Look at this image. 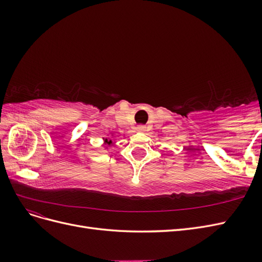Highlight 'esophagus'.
<instances>
[{"label":"esophagus","mask_w":262,"mask_h":262,"mask_svg":"<svg viewBox=\"0 0 262 262\" xmlns=\"http://www.w3.org/2000/svg\"><path fill=\"white\" fill-rule=\"evenodd\" d=\"M137 130H138L139 132H144V131H146V126H145V125H138Z\"/></svg>","instance_id":"1"}]
</instances>
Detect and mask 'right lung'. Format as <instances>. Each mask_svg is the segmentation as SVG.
Segmentation results:
<instances>
[{"label":"right lung","instance_id":"obj_1","mask_svg":"<svg viewBox=\"0 0 262 262\" xmlns=\"http://www.w3.org/2000/svg\"><path fill=\"white\" fill-rule=\"evenodd\" d=\"M102 140H104V144H105V145H112V144H113V140H110L109 138H107V139L102 138ZM106 148H107V147H106Z\"/></svg>","mask_w":262,"mask_h":262}]
</instances>
